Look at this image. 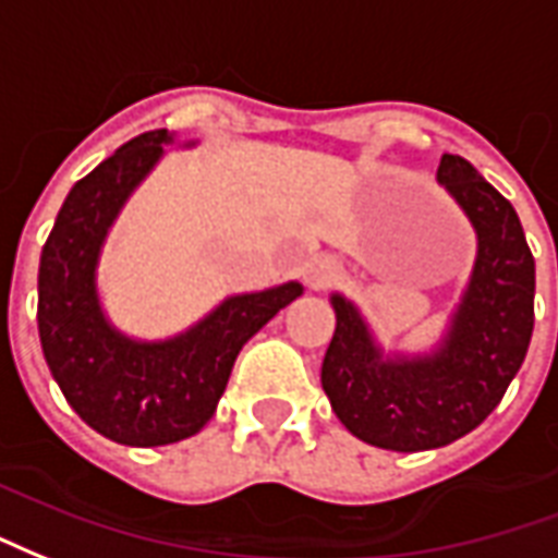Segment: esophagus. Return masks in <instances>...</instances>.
I'll return each instance as SVG.
<instances>
[{
    "mask_svg": "<svg viewBox=\"0 0 558 558\" xmlns=\"http://www.w3.org/2000/svg\"><path fill=\"white\" fill-rule=\"evenodd\" d=\"M341 264L336 258H315L306 267V284L312 291H327L332 284H339Z\"/></svg>",
    "mask_w": 558,
    "mask_h": 558,
    "instance_id": "34e87169",
    "label": "esophagus"
}]
</instances>
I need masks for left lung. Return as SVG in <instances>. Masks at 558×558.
I'll return each mask as SVG.
<instances>
[{
  "mask_svg": "<svg viewBox=\"0 0 558 558\" xmlns=\"http://www.w3.org/2000/svg\"><path fill=\"white\" fill-rule=\"evenodd\" d=\"M437 181L478 238L473 276L437 351L384 356L360 308L329 296L336 332L320 384L341 425L377 449L461 440L494 413L530 351L535 258L514 207L458 154H442Z\"/></svg>",
  "mask_w": 558,
  "mask_h": 558,
  "instance_id": "obj_1",
  "label": "left lung"
}]
</instances>
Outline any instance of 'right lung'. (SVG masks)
<instances>
[{
    "label": "right lung",
    "mask_w": 558,
    "mask_h": 558,
    "mask_svg": "<svg viewBox=\"0 0 558 558\" xmlns=\"http://www.w3.org/2000/svg\"><path fill=\"white\" fill-rule=\"evenodd\" d=\"M169 130H148L76 181L44 243L38 332L56 384L85 425L124 446H169L205 428L240 348L303 294L284 282L222 300L207 318L166 341L118 332L100 308L97 258L128 195L157 166ZM193 145V142H190Z\"/></svg>",
    "instance_id": "add662e5"
}]
</instances>
